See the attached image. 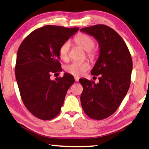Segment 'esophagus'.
Returning a JSON list of instances; mask_svg holds the SVG:
<instances>
[{"label":"esophagus","mask_w":149,"mask_h":149,"mask_svg":"<svg viewBox=\"0 0 149 149\" xmlns=\"http://www.w3.org/2000/svg\"><path fill=\"white\" fill-rule=\"evenodd\" d=\"M74 80H75V82H78L79 80V78L77 77H74Z\"/></svg>","instance_id":"obj_1"}]
</instances>
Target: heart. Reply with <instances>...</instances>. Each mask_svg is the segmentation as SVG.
Listing matches in <instances>:
<instances>
[{"mask_svg":"<svg viewBox=\"0 0 149 149\" xmlns=\"http://www.w3.org/2000/svg\"><path fill=\"white\" fill-rule=\"evenodd\" d=\"M75 44L80 48L86 51L87 57L91 60H93L96 57V49L94 46V40L89 35L86 34H79L74 38ZM70 43L68 41L65 42L59 48V56L60 58L67 61L69 59V52ZM90 65L88 62H72L65 67L67 72L75 77H80L85 72L90 69Z\"/></svg>","mask_w":149,"mask_h":149,"instance_id":"b5f03b06","label":"heart"}]
</instances>
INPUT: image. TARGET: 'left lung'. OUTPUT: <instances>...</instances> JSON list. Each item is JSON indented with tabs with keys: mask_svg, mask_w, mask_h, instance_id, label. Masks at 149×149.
Instances as JSON below:
<instances>
[{
	"mask_svg": "<svg viewBox=\"0 0 149 149\" xmlns=\"http://www.w3.org/2000/svg\"><path fill=\"white\" fill-rule=\"evenodd\" d=\"M80 31L97 39L100 48V57L91 72L100 75V82L79 80L83 87V110L91 118L100 120L112 115L126 96L131 82L132 59L123 39L109 26L95 25Z\"/></svg>",
	"mask_w": 149,
	"mask_h": 149,
	"instance_id": "1",
	"label": "left lung"
}]
</instances>
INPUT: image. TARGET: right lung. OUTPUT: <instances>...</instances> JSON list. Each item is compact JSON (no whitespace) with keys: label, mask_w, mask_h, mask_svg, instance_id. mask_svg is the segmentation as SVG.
<instances>
[{"label":"right lung","mask_w":149,"mask_h":149,"mask_svg":"<svg viewBox=\"0 0 149 149\" xmlns=\"http://www.w3.org/2000/svg\"><path fill=\"white\" fill-rule=\"evenodd\" d=\"M79 27L46 25L37 29L23 40L17 54L15 74L23 104L30 113L43 120L58 115L70 86L72 75L50 79L62 70L59 48Z\"/></svg>","instance_id":"add662e5"}]
</instances>
